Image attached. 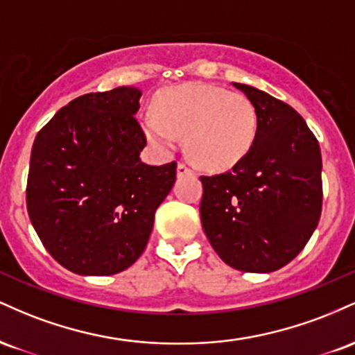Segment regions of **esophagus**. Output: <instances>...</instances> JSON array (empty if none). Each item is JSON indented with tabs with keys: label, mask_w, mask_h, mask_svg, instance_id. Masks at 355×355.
Listing matches in <instances>:
<instances>
[{
	"label": "esophagus",
	"mask_w": 355,
	"mask_h": 355,
	"mask_svg": "<svg viewBox=\"0 0 355 355\" xmlns=\"http://www.w3.org/2000/svg\"><path fill=\"white\" fill-rule=\"evenodd\" d=\"M177 173H178V177H182V175L191 173V170H190V166H187L185 164H183V162H178V165H177Z\"/></svg>",
	"instance_id": "34e87169"
}]
</instances>
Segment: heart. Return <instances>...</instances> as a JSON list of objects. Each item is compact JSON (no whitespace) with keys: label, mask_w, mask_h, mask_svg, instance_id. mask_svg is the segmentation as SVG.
I'll use <instances>...</instances> for the list:
<instances>
[{"label":"heart","mask_w":355,"mask_h":355,"mask_svg":"<svg viewBox=\"0 0 355 355\" xmlns=\"http://www.w3.org/2000/svg\"><path fill=\"white\" fill-rule=\"evenodd\" d=\"M152 144L172 150L183 135L187 153L203 168L225 170L247 157L259 135V113L247 95L207 83L166 88L155 110L140 115Z\"/></svg>","instance_id":"b5f03b06"}]
</instances>
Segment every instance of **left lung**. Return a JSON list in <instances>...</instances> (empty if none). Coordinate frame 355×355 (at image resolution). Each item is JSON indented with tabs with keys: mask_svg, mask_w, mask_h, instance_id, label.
<instances>
[{
	"mask_svg": "<svg viewBox=\"0 0 355 355\" xmlns=\"http://www.w3.org/2000/svg\"><path fill=\"white\" fill-rule=\"evenodd\" d=\"M254 101L259 135L230 172L202 175V227L227 266L274 272L294 260L322 211L319 141L291 105L234 83Z\"/></svg>",
	"mask_w": 355,
	"mask_h": 355,
	"instance_id": "obj_1",
	"label": "left lung"
}]
</instances>
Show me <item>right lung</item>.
Wrapping results in <instances>:
<instances>
[{"instance_id":"1","label":"right lung","mask_w":355,"mask_h":355,"mask_svg":"<svg viewBox=\"0 0 355 355\" xmlns=\"http://www.w3.org/2000/svg\"><path fill=\"white\" fill-rule=\"evenodd\" d=\"M141 92L87 93L58 110L31 148L26 207L40 240L80 275H113L144 254L177 162L140 160Z\"/></svg>"}]
</instances>
